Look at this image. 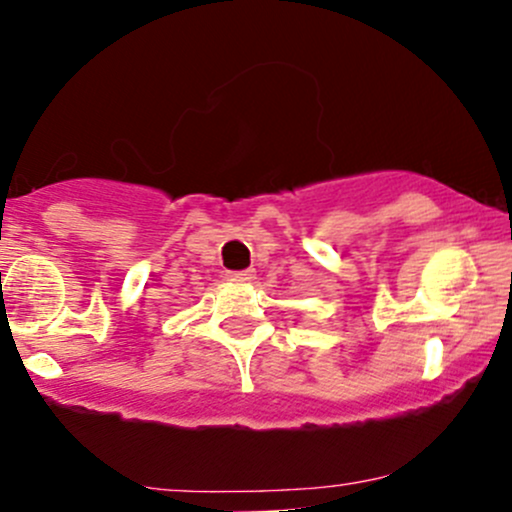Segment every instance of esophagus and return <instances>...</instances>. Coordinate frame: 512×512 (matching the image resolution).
<instances>
[{
	"instance_id": "1",
	"label": "esophagus",
	"mask_w": 512,
	"mask_h": 512,
	"mask_svg": "<svg viewBox=\"0 0 512 512\" xmlns=\"http://www.w3.org/2000/svg\"><path fill=\"white\" fill-rule=\"evenodd\" d=\"M228 281H252L255 279V272L252 269H245V272H226Z\"/></svg>"
}]
</instances>
